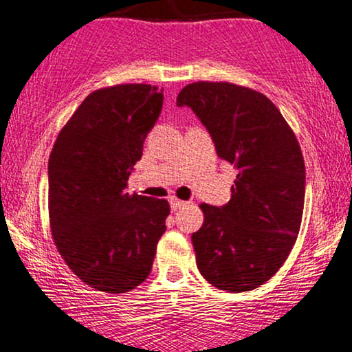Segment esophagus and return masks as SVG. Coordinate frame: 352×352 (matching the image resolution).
Returning a JSON list of instances; mask_svg holds the SVG:
<instances>
[{"label": "esophagus", "instance_id": "obj_1", "mask_svg": "<svg viewBox=\"0 0 352 352\" xmlns=\"http://www.w3.org/2000/svg\"><path fill=\"white\" fill-rule=\"evenodd\" d=\"M168 203H170L172 210H177V209L184 208V206L186 204V201H182V199H177V198H170V201H168Z\"/></svg>", "mask_w": 352, "mask_h": 352}]
</instances>
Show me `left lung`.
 <instances>
[{"label": "left lung", "instance_id": "obj_1", "mask_svg": "<svg viewBox=\"0 0 352 352\" xmlns=\"http://www.w3.org/2000/svg\"><path fill=\"white\" fill-rule=\"evenodd\" d=\"M198 116L217 156L238 170L223 206L201 204L196 265L215 288L251 292L287 261L304 209L306 168L293 130L269 98L227 82H196L177 96Z\"/></svg>", "mask_w": 352, "mask_h": 352}]
</instances>
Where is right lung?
<instances>
[{
	"label": "right lung",
	"instance_id": "right-lung-1",
	"mask_svg": "<svg viewBox=\"0 0 352 352\" xmlns=\"http://www.w3.org/2000/svg\"><path fill=\"white\" fill-rule=\"evenodd\" d=\"M162 102V90L144 83L93 91L51 151L54 243L70 270L98 292L119 294L143 283L166 232L167 201L125 190Z\"/></svg>",
	"mask_w": 352,
	"mask_h": 352
}]
</instances>
